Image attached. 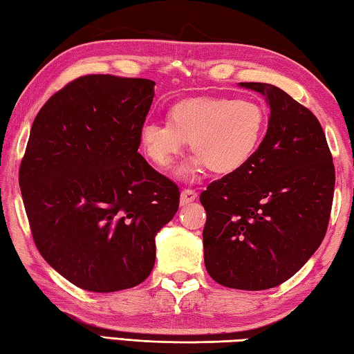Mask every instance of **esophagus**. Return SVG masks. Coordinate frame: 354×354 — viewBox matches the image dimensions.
I'll return each mask as SVG.
<instances>
[{
    "label": "esophagus",
    "instance_id": "obj_1",
    "mask_svg": "<svg viewBox=\"0 0 354 354\" xmlns=\"http://www.w3.org/2000/svg\"><path fill=\"white\" fill-rule=\"evenodd\" d=\"M195 198H196L195 190L184 189V190H181V195H179V203H181V206H185V205H189V203L195 201Z\"/></svg>",
    "mask_w": 354,
    "mask_h": 354
}]
</instances>
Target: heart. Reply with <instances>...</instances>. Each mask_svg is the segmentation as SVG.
I'll return each mask as SVG.
<instances>
[{"instance_id": "1", "label": "heart", "mask_w": 354, "mask_h": 354, "mask_svg": "<svg viewBox=\"0 0 354 354\" xmlns=\"http://www.w3.org/2000/svg\"><path fill=\"white\" fill-rule=\"evenodd\" d=\"M266 127V111L253 100L201 97L173 106L169 123H143L139 142L160 170H169L190 143L194 156L179 170L183 178L207 167L215 175H232L254 158Z\"/></svg>"}]
</instances>
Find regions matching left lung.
<instances>
[{"label": "left lung", "mask_w": 354, "mask_h": 354, "mask_svg": "<svg viewBox=\"0 0 354 354\" xmlns=\"http://www.w3.org/2000/svg\"><path fill=\"white\" fill-rule=\"evenodd\" d=\"M239 86L263 95L270 117L254 158L200 195L205 266L221 286L266 290L292 278L320 247L335 173L313 112L272 84Z\"/></svg>", "instance_id": "1"}]
</instances>
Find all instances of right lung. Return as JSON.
Returning a JSON list of instances; mask_svg holds the SVG:
<instances>
[{
    "label": "right lung",
    "instance_id": "add662e5",
    "mask_svg": "<svg viewBox=\"0 0 354 354\" xmlns=\"http://www.w3.org/2000/svg\"><path fill=\"white\" fill-rule=\"evenodd\" d=\"M154 86L142 77L81 76L32 123L19 181L35 247L84 290L143 283L154 267L156 236L178 211L176 184L137 153Z\"/></svg>",
    "mask_w": 354,
    "mask_h": 354
}]
</instances>
